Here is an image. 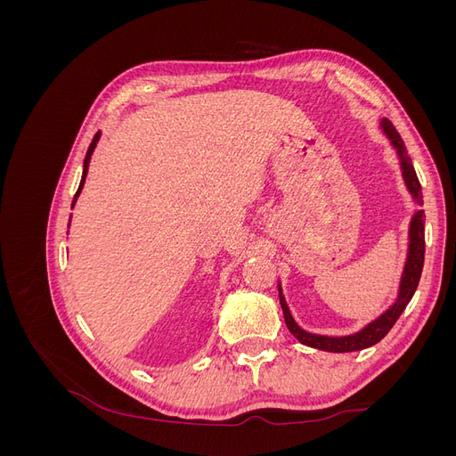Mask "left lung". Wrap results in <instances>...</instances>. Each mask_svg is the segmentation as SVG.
Masks as SVG:
<instances>
[{"mask_svg":"<svg viewBox=\"0 0 456 456\" xmlns=\"http://www.w3.org/2000/svg\"><path fill=\"white\" fill-rule=\"evenodd\" d=\"M380 126H382V131L386 133V136L392 141L394 148L397 150L399 159H402L403 178H405V184H407L409 191L412 194V198L417 200V203H422V188L419 183V176L415 173V167H412V163H411V158L405 151L402 136H399V133L395 131L390 119H382ZM422 266H424V211H417L415 216H412V220H411L407 262L403 268L402 283H399V295H397V300L392 308L386 310L380 317H377L375 322H370L367 327H363L360 333H355V335H348V337L312 335L295 323L291 312H289V308H287V302L281 295V287H280V302H281V310H283V317H285V325L297 337L298 342L306 344V346H310V348L325 350V352H338V354L369 348V346H372V344L380 342L386 335H388V330L394 327L397 317L402 315V312L407 308V305L419 287Z\"/></svg>","mask_w":456,"mask_h":456,"instance_id":"1","label":"left lung"}]
</instances>
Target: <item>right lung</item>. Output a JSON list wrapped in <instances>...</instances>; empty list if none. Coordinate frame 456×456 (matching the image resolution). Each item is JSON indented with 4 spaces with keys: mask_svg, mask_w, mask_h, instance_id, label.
<instances>
[{
    "mask_svg": "<svg viewBox=\"0 0 456 456\" xmlns=\"http://www.w3.org/2000/svg\"><path fill=\"white\" fill-rule=\"evenodd\" d=\"M96 141H99V133L94 134V139H93V142H91V146H89V150H87V156H86V163H84V176H81V183H79V188H77V191H76V198L79 196V191H81V188H84V183H86V176H87V167H89V161H91V154H93V150H94V146H96ZM76 198H74V201H76ZM74 205V203H72Z\"/></svg>",
    "mask_w": 456,
    "mask_h": 456,
    "instance_id": "1",
    "label": "right lung"
}]
</instances>
